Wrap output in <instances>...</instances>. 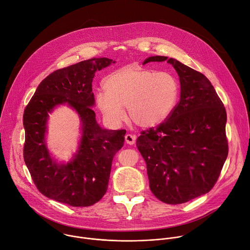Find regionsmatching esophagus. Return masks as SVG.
Wrapping results in <instances>:
<instances>
[{"label": "esophagus", "mask_w": 250, "mask_h": 250, "mask_svg": "<svg viewBox=\"0 0 250 250\" xmlns=\"http://www.w3.org/2000/svg\"><path fill=\"white\" fill-rule=\"evenodd\" d=\"M125 142L129 145H132L135 143V139H136V136L133 135V134H126L125 136Z\"/></svg>", "instance_id": "obj_1"}]
</instances>
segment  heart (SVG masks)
<instances>
[{
    "mask_svg": "<svg viewBox=\"0 0 250 250\" xmlns=\"http://www.w3.org/2000/svg\"><path fill=\"white\" fill-rule=\"evenodd\" d=\"M105 92L96 95L104 117L115 124L125 118L142 128H154L173 114L180 99V83L169 71H157L136 64L123 66L103 81Z\"/></svg>",
    "mask_w": 250,
    "mask_h": 250,
    "instance_id": "heart-1",
    "label": "heart"
}]
</instances>
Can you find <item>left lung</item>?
<instances>
[{
	"label": "left lung",
	"instance_id": "1",
	"mask_svg": "<svg viewBox=\"0 0 250 250\" xmlns=\"http://www.w3.org/2000/svg\"><path fill=\"white\" fill-rule=\"evenodd\" d=\"M177 70L181 99L173 114L141 132L136 146L142 155L152 193L167 204H182L209 192L227 159V113L209 79L181 62L164 56Z\"/></svg>",
	"mask_w": 250,
	"mask_h": 250
}]
</instances>
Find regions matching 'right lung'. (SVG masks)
<instances>
[{"instance_id":"obj_1","label":"right lung","mask_w":250,"mask_h":250,"mask_svg":"<svg viewBox=\"0 0 250 250\" xmlns=\"http://www.w3.org/2000/svg\"><path fill=\"white\" fill-rule=\"evenodd\" d=\"M115 61L93 58L55 70L41 81L23 113V158L38 190L72 207H87L106 193L116 153L124 146L125 129L102 128L92 107V80L97 70ZM66 104L80 116L82 138L72 160L58 163L45 145L48 114Z\"/></svg>"}]
</instances>
